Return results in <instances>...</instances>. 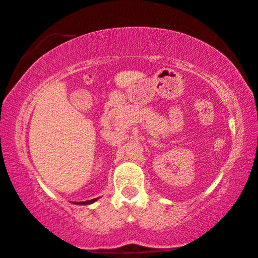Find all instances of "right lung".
I'll use <instances>...</instances> for the list:
<instances>
[{
	"instance_id": "add662e5",
	"label": "right lung",
	"mask_w": 258,
	"mask_h": 258,
	"mask_svg": "<svg viewBox=\"0 0 258 258\" xmlns=\"http://www.w3.org/2000/svg\"><path fill=\"white\" fill-rule=\"evenodd\" d=\"M98 198H94V200H90V201H85V202H76L74 204H79V206H86V204H92L97 201Z\"/></svg>"
}]
</instances>
